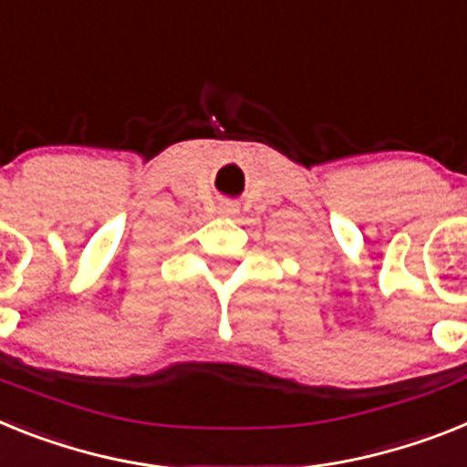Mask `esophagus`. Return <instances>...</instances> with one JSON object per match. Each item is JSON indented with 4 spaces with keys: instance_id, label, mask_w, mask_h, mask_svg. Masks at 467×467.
Returning a JSON list of instances; mask_svg holds the SVG:
<instances>
[{
    "instance_id": "34e87169",
    "label": "esophagus",
    "mask_w": 467,
    "mask_h": 467,
    "mask_svg": "<svg viewBox=\"0 0 467 467\" xmlns=\"http://www.w3.org/2000/svg\"><path fill=\"white\" fill-rule=\"evenodd\" d=\"M218 213H221V215H237V213H240V209H237V203L223 202L221 206H218Z\"/></svg>"
}]
</instances>
